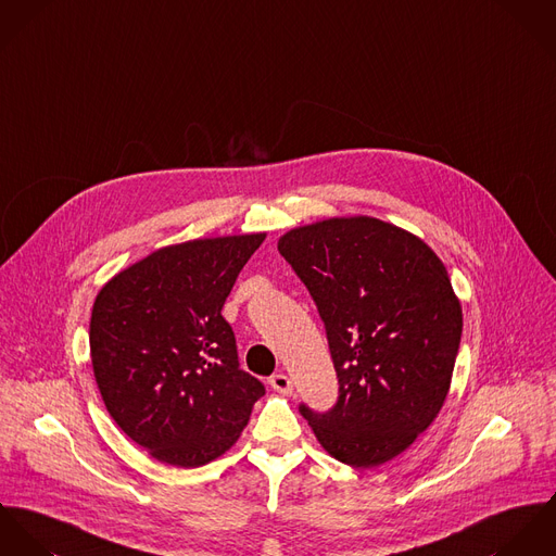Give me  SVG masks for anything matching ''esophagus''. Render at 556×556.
<instances>
[{
  "label": "esophagus",
  "instance_id": "esophagus-1",
  "mask_svg": "<svg viewBox=\"0 0 556 556\" xmlns=\"http://www.w3.org/2000/svg\"><path fill=\"white\" fill-rule=\"evenodd\" d=\"M268 383L273 386V390L281 392V394H290L292 392V379L286 372H277L268 379Z\"/></svg>",
  "mask_w": 556,
  "mask_h": 556
}]
</instances>
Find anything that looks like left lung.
Segmentation results:
<instances>
[{
    "label": "left lung",
    "instance_id": "left-lung-1",
    "mask_svg": "<svg viewBox=\"0 0 556 556\" xmlns=\"http://www.w3.org/2000/svg\"><path fill=\"white\" fill-rule=\"evenodd\" d=\"M279 253L307 286L339 377L337 405H301L321 447L370 469L437 418L456 363L463 308L422 239L375 219L330 217L286 232Z\"/></svg>",
    "mask_w": 556,
    "mask_h": 556
}]
</instances>
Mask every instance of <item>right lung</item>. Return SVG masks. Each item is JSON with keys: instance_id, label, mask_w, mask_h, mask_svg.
Masks as SVG:
<instances>
[{"instance_id": "obj_1", "label": "right lung", "mask_w": 556, "mask_h": 556, "mask_svg": "<svg viewBox=\"0 0 556 556\" xmlns=\"http://www.w3.org/2000/svg\"><path fill=\"white\" fill-rule=\"evenodd\" d=\"M264 232L157 249L96 296L89 348L117 427L153 458L202 467L248 427L260 379L239 369L222 307Z\"/></svg>"}]
</instances>
